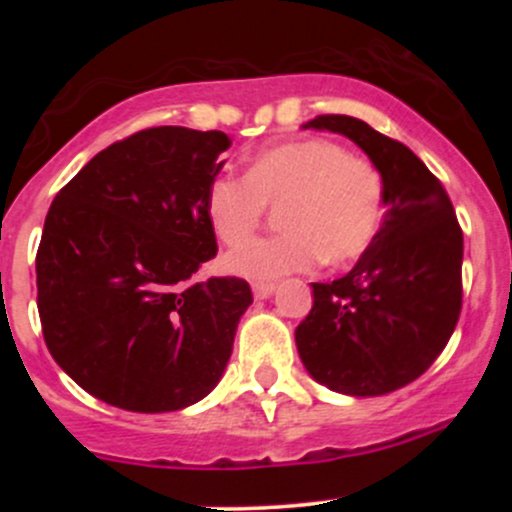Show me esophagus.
Masks as SVG:
<instances>
[{
  "instance_id": "esophagus-1",
  "label": "esophagus",
  "mask_w": 512,
  "mask_h": 512,
  "mask_svg": "<svg viewBox=\"0 0 512 512\" xmlns=\"http://www.w3.org/2000/svg\"><path fill=\"white\" fill-rule=\"evenodd\" d=\"M274 289L276 286L269 284V281H255V284H252V293H255V298H260V301L272 296Z\"/></svg>"
}]
</instances>
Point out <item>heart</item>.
<instances>
[{
	"instance_id": "1",
	"label": "heart",
	"mask_w": 512,
	"mask_h": 512,
	"mask_svg": "<svg viewBox=\"0 0 512 512\" xmlns=\"http://www.w3.org/2000/svg\"><path fill=\"white\" fill-rule=\"evenodd\" d=\"M279 209V236L226 255V272L274 281L325 260L361 257L383 221V178L330 139H296L252 156L248 175H219L207 190V219L236 248Z\"/></svg>"
}]
</instances>
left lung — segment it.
<instances>
[{"label": "left lung", "mask_w": 512, "mask_h": 512, "mask_svg": "<svg viewBox=\"0 0 512 512\" xmlns=\"http://www.w3.org/2000/svg\"><path fill=\"white\" fill-rule=\"evenodd\" d=\"M303 129L351 139L383 178L378 236L349 274L313 286L296 327L305 370L351 397H378L440 356L462 308V231L436 175L414 151L363 120L317 115Z\"/></svg>", "instance_id": "1"}]
</instances>
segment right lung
I'll list each match as a JSON object with an SVG mask.
<instances>
[{
  "label": "right lung",
  "instance_id": "1",
  "mask_svg": "<svg viewBox=\"0 0 512 512\" xmlns=\"http://www.w3.org/2000/svg\"><path fill=\"white\" fill-rule=\"evenodd\" d=\"M228 146L216 129H144L93 156L52 202L35 257L43 337L105 404L163 414L219 385L252 291L192 274L216 255L207 190Z\"/></svg>",
  "mask_w": 512,
  "mask_h": 512
}]
</instances>
